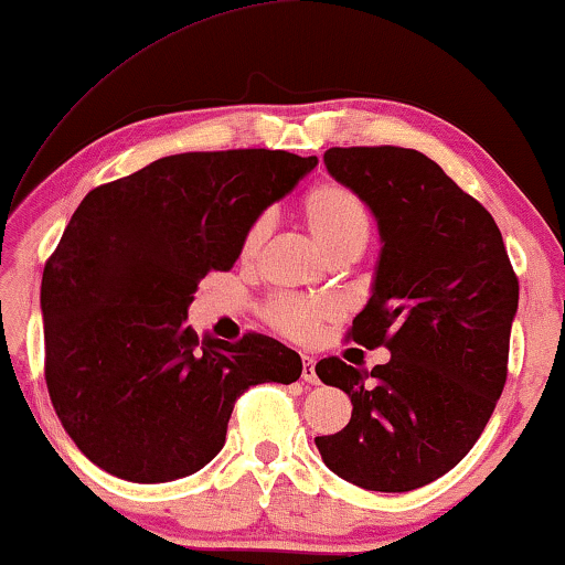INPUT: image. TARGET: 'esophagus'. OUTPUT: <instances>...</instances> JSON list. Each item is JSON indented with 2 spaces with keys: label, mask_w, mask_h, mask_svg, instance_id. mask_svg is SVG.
Instances as JSON below:
<instances>
[{
  "label": "esophagus",
  "mask_w": 565,
  "mask_h": 565,
  "mask_svg": "<svg viewBox=\"0 0 565 565\" xmlns=\"http://www.w3.org/2000/svg\"><path fill=\"white\" fill-rule=\"evenodd\" d=\"M300 377L311 385L319 383V375H316V360L308 358V354H303V373H300Z\"/></svg>",
  "instance_id": "1"
}]
</instances>
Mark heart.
<instances>
[{
  "label": "heart",
  "mask_w": 565,
  "mask_h": 565,
  "mask_svg": "<svg viewBox=\"0 0 565 565\" xmlns=\"http://www.w3.org/2000/svg\"><path fill=\"white\" fill-rule=\"evenodd\" d=\"M306 228L311 231L316 244L329 254L331 259L344 257V254H358L365 249L370 238V213L362 200L350 188L339 182H319L306 192L300 203ZM267 218H257L244 234L242 259L252 262L257 257L262 244L267 238ZM269 327L290 339L311 337L319 323L334 316V306L323 300L306 298H275L267 306Z\"/></svg>",
  "instance_id": "obj_1"
}]
</instances>
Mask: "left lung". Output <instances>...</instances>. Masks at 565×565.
Here are the masks:
<instances>
[{
  "instance_id": "1",
  "label": "left lung",
  "mask_w": 565,
  "mask_h": 565,
  "mask_svg": "<svg viewBox=\"0 0 565 565\" xmlns=\"http://www.w3.org/2000/svg\"><path fill=\"white\" fill-rule=\"evenodd\" d=\"M327 172L370 207L381 254L370 300L352 321L391 360L358 370L316 365L352 401L342 431L316 437L321 460L367 491L427 486L466 458L507 383L520 282L486 207L414 149L352 146L323 153Z\"/></svg>"
}]
</instances>
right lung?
I'll return each instance as SVG.
<instances>
[{
  "mask_svg": "<svg viewBox=\"0 0 565 565\" xmlns=\"http://www.w3.org/2000/svg\"><path fill=\"white\" fill-rule=\"evenodd\" d=\"M319 164L288 151H192L99 184L45 262V383L87 458L134 483L207 466L236 398L292 383L303 362L273 337L228 344L188 323L198 282L231 269L244 234Z\"/></svg>",
  "mask_w": 565,
  "mask_h": 565,
  "instance_id": "right-lung-1",
  "label": "right lung"
}]
</instances>
